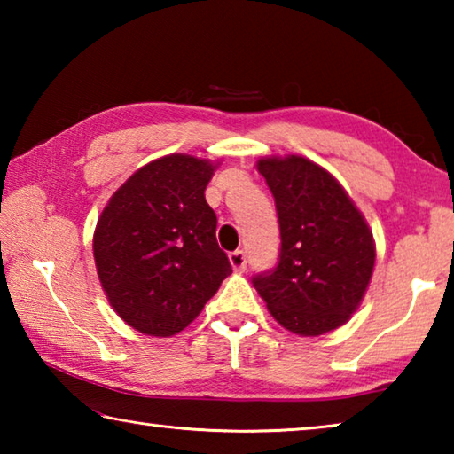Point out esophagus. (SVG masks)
Here are the masks:
<instances>
[{
	"instance_id": "obj_1",
	"label": "esophagus",
	"mask_w": 454,
	"mask_h": 454,
	"mask_svg": "<svg viewBox=\"0 0 454 454\" xmlns=\"http://www.w3.org/2000/svg\"><path fill=\"white\" fill-rule=\"evenodd\" d=\"M230 264H232V268L236 272H244L246 270V254L242 250H234L230 252Z\"/></svg>"
}]
</instances>
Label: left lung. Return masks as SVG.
I'll use <instances>...</instances> for the list:
<instances>
[{"mask_svg": "<svg viewBox=\"0 0 454 454\" xmlns=\"http://www.w3.org/2000/svg\"><path fill=\"white\" fill-rule=\"evenodd\" d=\"M258 172L274 196L280 254L252 284L290 333H330L358 309L371 282L372 232L340 184L310 160L266 158Z\"/></svg>", "mask_w": 454, "mask_h": 454, "instance_id": "obj_1", "label": "left lung"}]
</instances>
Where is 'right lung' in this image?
I'll return each instance as SVG.
<instances>
[{
	"mask_svg": "<svg viewBox=\"0 0 454 454\" xmlns=\"http://www.w3.org/2000/svg\"><path fill=\"white\" fill-rule=\"evenodd\" d=\"M216 166L184 153L153 160L98 220L94 258L112 309L150 336L186 328L232 274L204 198Z\"/></svg>",
	"mask_w": 454,
	"mask_h": 454,
	"instance_id": "obj_1",
	"label": "right lung"
}]
</instances>
